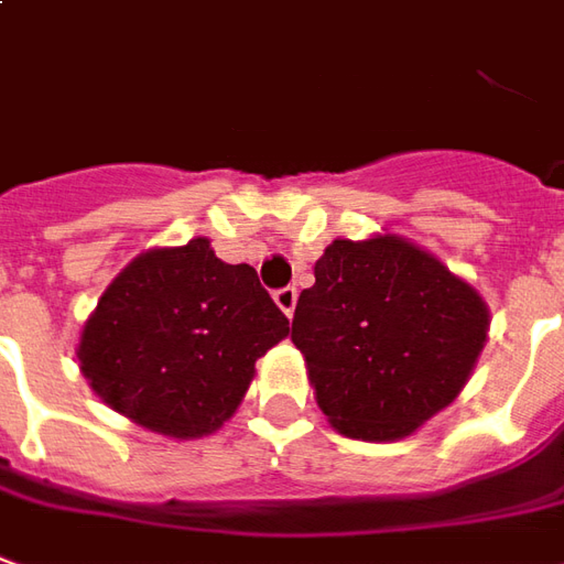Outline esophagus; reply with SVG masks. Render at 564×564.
Here are the masks:
<instances>
[{
    "instance_id": "1",
    "label": "esophagus",
    "mask_w": 564,
    "mask_h": 564,
    "mask_svg": "<svg viewBox=\"0 0 564 564\" xmlns=\"http://www.w3.org/2000/svg\"><path fill=\"white\" fill-rule=\"evenodd\" d=\"M295 299H299L295 286H281V290H274V302H278V308H281L286 317H293Z\"/></svg>"
}]
</instances>
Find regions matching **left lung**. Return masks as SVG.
<instances>
[{"label":"left lung","instance_id":"left-lung-1","mask_svg":"<svg viewBox=\"0 0 564 564\" xmlns=\"http://www.w3.org/2000/svg\"><path fill=\"white\" fill-rule=\"evenodd\" d=\"M486 333L482 295L397 235L329 243L293 317L323 415L372 443L403 440L446 409Z\"/></svg>","mask_w":564,"mask_h":564}]
</instances>
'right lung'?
Wrapping results in <instances>:
<instances>
[{
	"instance_id": "obj_1",
	"label": "right lung",
	"mask_w": 564,
	"mask_h": 564,
	"mask_svg": "<svg viewBox=\"0 0 564 564\" xmlns=\"http://www.w3.org/2000/svg\"><path fill=\"white\" fill-rule=\"evenodd\" d=\"M290 321L250 265L216 259L207 238L137 256L106 286L78 338L94 393L173 440L219 431Z\"/></svg>"
}]
</instances>
